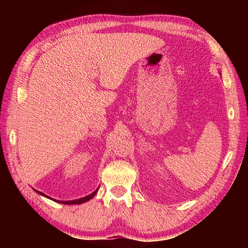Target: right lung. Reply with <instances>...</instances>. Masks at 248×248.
<instances>
[{"label": "right lung", "mask_w": 248, "mask_h": 248, "mask_svg": "<svg viewBox=\"0 0 248 248\" xmlns=\"http://www.w3.org/2000/svg\"><path fill=\"white\" fill-rule=\"evenodd\" d=\"M97 190H98V189H96V190L93 192V194H91V195L86 196V197H83V198H79V199H77V200H71V201H59V200H54V199H52V200L57 201V202H60V203H64V204H81V203L86 202V201H89V200H91L92 198H93V197L96 195V192H97ZM35 191L38 192V194L41 195V196H45V197H47V198H49L48 196H46L45 194H43V192H40V191H38V190H35ZM49 199H51V198H49Z\"/></svg>", "instance_id": "obj_1"}]
</instances>
